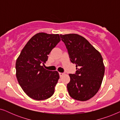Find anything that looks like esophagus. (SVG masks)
I'll list each match as a JSON object with an SVG mask.
<instances>
[{"instance_id": "34e87169", "label": "esophagus", "mask_w": 120, "mask_h": 120, "mask_svg": "<svg viewBox=\"0 0 120 120\" xmlns=\"http://www.w3.org/2000/svg\"><path fill=\"white\" fill-rule=\"evenodd\" d=\"M59 74H60V77H62L64 75V73H59Z\"/></svg>"}]
</instances>
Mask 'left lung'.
<instances>
[{
    "mask_svg": "<svg viewBox=\"0 0 120 120\" xmlns=\"http://www.w3.org/2000/svg\"><path fill=\"white\" fill-rule=\"evenodd\" d=\"M68 50L72 63L76 64L75 74H70L67 89L70 96L86 101L99 91L104 75L105 67L100 52L85 38L77 34L60 35Z\"/></svg>",
    "mask_w": 120,
    "mask_h": 120,
    "instance_id": "left-lung-1",
    "label": "left lung"
}]
</instances>
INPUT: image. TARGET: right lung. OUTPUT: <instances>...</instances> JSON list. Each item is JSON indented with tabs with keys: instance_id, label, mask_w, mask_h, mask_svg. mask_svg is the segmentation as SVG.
<instances>
[{
	"instance_id": "1",
	"label": "right lung",
	"mask_w": 120,
	"mask_h": 120,
	"mask_svg": "<svg viewBox=\"0 0 120 120\" xmlns=\"http://www.w3.org/2000/svg\"><path fill=\"white\" fill-rule=\"evenodd\" d=\"M60 41L59 34L39 33L32 37L16 62V75L19 85L32 99H48L55 92L60 75L57 71L43 67L48 55Z\"/></svg>"
}]
</instances>
